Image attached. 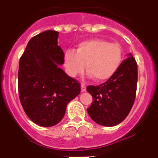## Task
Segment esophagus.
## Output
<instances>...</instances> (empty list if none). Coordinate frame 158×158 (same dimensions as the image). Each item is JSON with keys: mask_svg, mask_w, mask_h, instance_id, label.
Returning a JSON list of instances; mask_svg holds the SVG:
<instances>
[{"mask_svg": "<svg viewBox=\"0 0 158 158\" xmlns=\"http://www.w3.org/2000/svg\"><path fill=\"white\" fill-rule=\"evenodd\" d=\"M81 92H82V93H83V92L86 91V87H85V84L81 83Z\"/></svg>", "mask_w": 158, "mask_h": 158, "instance_id": "34e87169", "label": "esophagus"}]
</instances>
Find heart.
Here are the masks:
<instances>
[{
    "label": "heart",
    "instance_id": "1",
    "mask_svg": "<svg viewBox=\"0 0 158 158\" xmlns=\"http://www.w3.org/2000/svg\"><path fill=\"white\" fill-rule=\"evenodd\" d=\"M123 56L122 47L100 39L83 41L76 52L67 51L64 55V66L72 77L83 73L85 69L89 77L96 81H104L115 74L120 67Z\"/></svg>",
    "mask_w": 158,
    "mask_h": 158
}]
</instances>
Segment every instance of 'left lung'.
Wrapping results in <instances>:
<instances>
[{
    "label": "left lung",
    "instance_id": "left-lung-1",
    "mask_svg": "<svg viewBox=\"0 0 158 158\" xmlns=\"http://www.w3.org/2000/svg\"><path fill=\"white\" fill-rule=\"evenodd\" d=\"M138 65L132 54L121 63L117 72L100 85H89L93 102L87 111L96 123L113 127L126 118L135 100Z\"/></svg>",
    "mask_w": 158,
    "mask_h": 158
}]
</instances>
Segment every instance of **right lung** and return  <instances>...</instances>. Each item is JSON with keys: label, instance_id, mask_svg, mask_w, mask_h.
<instances>
[{"label": "right lung", "instance_id": "1", "mask_svg": "<svg viewBox=\"0 0 158 158\" xmlns=\"http://www.w3.org/2000/svg\"><path fill=\"white\" fill-rule=\"evenodd\" d=\"M58 37V32L52 30L34 36L19 59V100L28 118L41 127L58 124L67 104L81 92L80 83L59 68L64 53Z\"/></svg>", "mask_w": 158, "mask_h": 158}]
</instances>
